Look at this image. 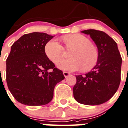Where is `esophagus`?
Instances as JSON below:
<instances>
[{
  "mask_svg": "<svg viewBox=\"0 0 128 128\" xmlns=\"http://www.w3.org/2000/svg\"><path fill=\"white\" fill-rule=\"evenodd\" d=\"M63 74H64V76H65V78H67V77H68V76H70V72H66V71H64V72H63Z\"/></svg>",
  "mask_w": 128,
  "mask_h": 128,
  "instance_id": "obj_1",
  "label": "esophagus"
}]
</instances>
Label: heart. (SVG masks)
I'll list each match as a JSON object with an SVG mask.
<instances>
[{"mask_svg":"<svg viewBox=\"0 0 128 128\" xmlns=\"http://www.w3.org/2000/svg\"><path fill=\"white\" fill-rule=\"evenodd\" d=\"M66 50H72L70 58L60 60L64 50L56 40L48 42L44 46L45 56L54 64L58 63L60 70L72 71L80 70L89 71L96 65L98 60V52L95 45L90 43L86 37L80 34H69L62 37Z\"/></svg>","mask_w":128,"mask_h":128,"instance_id":"b5f03b06","label":"heart"}]
</instances>
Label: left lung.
<instances>
[{"label":"left lung","mask_w":128,"mask_h":128,"mask_svg":"<svg viewBox=\"0 0 128 128\" xmlns=\"http://www.w3.org/2000/svg\"><path fill=\"white\" fill-rule=\"evenodd\" d=\"M82 32L90 35L98 48L99 57L92 71L84 76H76L73 95L79 103L96 106L110 100L118 90L122 58L116 42L106 33L96 30Z\"/></svg>","instance_id":"obj_1"}]
</instances>
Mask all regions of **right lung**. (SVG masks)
<instances>
[{"instance_id": "add662e5", "label": "right lung", "mask_w": 128, "mask_h": 128, "mask_svg": "<svg viewBox=\"0 0 128 128\" xmlns=\"http://www.w3.org/2000/svg\"><path fill=\"white\" fill-rule=\"evenodd\" d=\"M45 33L25 34L11 46L6 60V82L14 98L22 104H47L62 71L45 56L44 46L53 38Z\"/></svg>"}]
</instances>
